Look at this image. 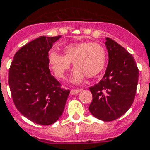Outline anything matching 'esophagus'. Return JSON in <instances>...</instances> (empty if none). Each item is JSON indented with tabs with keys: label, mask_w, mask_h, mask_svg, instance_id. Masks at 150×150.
I'll list each match as a JSON object with an SVG mask.
<instances>
[{
	"label": "esophagus",
	"mask_w": 150,
	"mask_h": 150,
	"mask_svg": "<svg viewBox=\"0 0 150 150\" xmlns=\"http://www.w3.org/2000/svg\"><path fill=\"white\" fill-rule=\"evenodd\" d=\"M81 91V89H73V90H71V94H77Z\"/></svg>",
	"instance_id": "obj_1"
}]
</instances>
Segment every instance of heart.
Returning a JSON list of instances; mask_svg holds the SVG:
<instances>
[{"label":"heart","instance_id":"b5f03b06","mask_svg":"<svg viewBox=\"0 0 150 150\" xmlns=\"http://www.w3.org/2000/svg\"><path fill=\"white\" fill-rule=\"evenodd\" d=\"M64 55L52 50L48 55V63L58 79L64 78L70 70L71 63L75 69L72 81L79 83L87 76L93 78L99 75L105 66L107 52L105 48L98 42H83L71 43L64 47Z\"/></svg>","mask_w":150,"mask_h":150}]
</instances>
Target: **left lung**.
Masks as SVG:
<instances>
[{
  "instance_id": "8db88e82",
  "label": "left lung",
  "mask_w": 150,
  "mask_h": 150,
  "mask_svg": "<svg viewBox=\"0 0 150 150\" xmlns=\"http://www.w3.org/2000/svg\"><path fill=\"white\" fill-rule=\"evenodd\" d=\"M108 64L103 79L90 87L93 100L90 113L103 121L120 118L131 108L135 98L139 68L133 56L109 38H106Z\"/></svg>"
}]
</instances>
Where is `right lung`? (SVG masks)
I'll list each match as a JSON object with an SVG mask.
<instances>
[{
    "instance_id": "right-lung-1",
    "label": "right lung",
    "mask_w": 150,
    "mask_h": 150,
    "mask_svg": "<svg viewBox=\"0 0 150 150\" xmlns=\"http://www.w3.org/2000/svg\"><path fill=\"white\" fill-rule=\"evenodd\" d=\"M60 36H41L20 48L9 67L8 84L15 106L38 124L50 125L62 115L70 90L50 72L48 55Z\"/></svg>"
}]
</instances>
